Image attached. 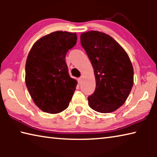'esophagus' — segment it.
Here are the masks:
<instances>
[{"mask_svg": "<svg viewBox=\"0 0 157 157\" xmlns=\"http://www.w3.org/2000/svg\"><path fill=\"white\" fill-rule=\"evenodd\" d=\"M82 79H83V78H82V77H81V78H79L78 79V83H81V82H82Z\"/></svg>", "mask_w": 157, "mask_h": 157, "instance_id": "esophagus-1", "label": "esophagus"}]
</instances>
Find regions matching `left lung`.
<instances>
[{"label":"left lung","mask_w":157,"mask_h":157,"mask_svg":"<svg viewBox=\"0 0 157 157\" xmlns=\"http://www.w3.org/2000/svg\"><path fill=\"white\" fill-rule=\"evenodd\" d=\"M82 46L91 60L96 88L88 97L89 105L100 113L121 107L134 84V70L127 52L118 42L99 31L82 33Z\"/></svg>","instance_id":"1"}]
</instances>
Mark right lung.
<instances>
[{"instance_id": "right-lung-1", "label": "right lung", "mask_w": 157, "mask_h": 157, "mask_svg": "<svg viewBox=\"0 0 157 157\" xmlns=\"http://www.w3.org/2000/svg\"><path fill=\"white\" fill-rule=\"evenodd\" d=\"M77 43L76 33L57 31L32 47L25 63V84L41 110L58 113L68 107L78 82L68 74L65 57Z\"/></svg>"}]
</instances>
